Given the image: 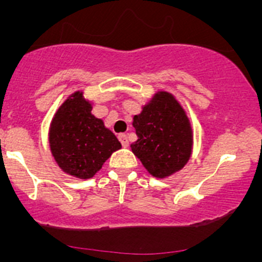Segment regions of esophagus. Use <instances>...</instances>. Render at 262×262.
Segmentation results:
<instances>
[{"label": "esophagus", "instance_id": "34e87169", "mask_svg": "<svg viewBox=\"0 0 262 262\" xmlns=\"http://www.w3.org/2000/svg\"><path fill=\"white\" fill-rule=\"evenodd\" d=\"M119 141H120L121 146L123 147H128L129 146V142H128V137L125 136V134H119L118 136Z\"/></svg>", "mask_w": 262, "mask_h": 262}]
</instances>
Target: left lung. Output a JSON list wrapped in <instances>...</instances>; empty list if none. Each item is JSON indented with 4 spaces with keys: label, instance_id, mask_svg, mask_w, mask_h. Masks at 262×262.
<instances>
[{
    "label": "left lung",
    "instance_id": "8db88e82",
    "mask_svg": "<svg viewBox=\"0 0 262 262\" xmlns=\"http://www.w3.org/2000/svg\"><path fill=\"white\" fill-rule=\"evenodd\" d=\"M138 137L132 152L157 179H166L184 168L192 153L194 136L190 119L172 94L157 91L133 116Z\"/></svg>",
    "mask_w": 262,
    "mask_h": 262
}]
</instances>
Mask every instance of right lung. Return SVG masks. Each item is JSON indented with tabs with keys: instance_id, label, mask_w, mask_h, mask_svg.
<instances>
[{
	"instance_id": "1",
	"label": "right lung",
	"mask_w": 262,
	"mask_h": 262,
	"mask_svg": "<svg viewBox=\"0 0 262 262\" xmlns=\"http://www.w3.org/2000/svg\"><path fill=\"white\" fill-rule=\"evenodd\" d=\"M91 110L83 92H73L55 112L48 134L50 152L60 170L82 180L94 178L121 148L115 134Z\"/></svg>"
}]
</instances>
